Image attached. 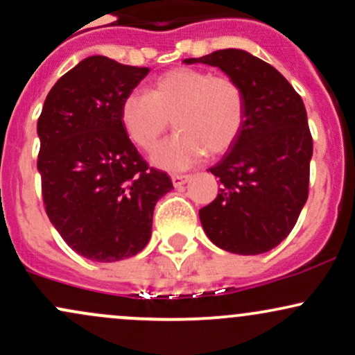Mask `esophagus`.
I'll use <instances>...</instances> for the list:
<instances>
[{
	"label": "esophagus",
	"mask_w": 355,
	"mask_h": 355,
	"mask_svg": "<svg viewBox=\"0 0 355 355\" xmlns=\"http://www.w3.org/2000/svg\"><path fill=\"white\" fill-rule=\"evenodd\" d=\"M190 178H191V175L175 173V175H172V183H173V187H182V185H185V183L189 182Z\"/></svg>",
	"instance_id": "obj_1"
}]
</instances>
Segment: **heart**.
<instances>
[{
  "instance_id": "b5f03b06",
  "label": "heart",
  "mask_w": 355,
  "mask_h": 355,
  "mask_svg": "<svg viewBox=\"0 0 355 355\" xmlns=\"http://www.w3.org/2000/svg\"><path fill=\"white\" fill-rule=\"evenodd\" d=\"M245 118L242 88L227 75L178 67L157 76L150 92L133 89L120 105V121L138 148L150 152L168 130H178L155 150L165 168H187L203 153L220 155L237 140Z\"/></svg>"
}]
</instances>
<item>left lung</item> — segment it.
I'll return each mask as SVG.
<instances>
[{"label": "left lung", "mask_w": 355, "mask_h": 355, "mask_svg": "<svg viewBox=\"0 0 355 355\" xmlns=\"http://www.w3.org/2000/svg\"><path fill=\"white\" fill-rule=\"evenodd\" d=\"M187 64L218 67L242 88L245 118L237 140L209 168L222 189L198 211L215 245L259 255L291 234L309 197L312 135L304 101L272 64L242 50H218Z\"/></svg>", "instance_id": "obj_1"}]
</instances>
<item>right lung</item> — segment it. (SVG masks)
<instances>
[{
	"mask_svg": "<svg viewBox=\"0 0 355 355\" xmlns=\"http://www.w3.org/2000/svg\"><path fill=\"white\" fill-rule=\"evenodd\" d=\"M148 71L89 56L56 81L38 118L44 210L68 247L95 262L144 250L155 203L173 189L120 121L121 100Z\"/></svg>",
	"mask_w": 355,
	"mask_h": 355,
	"instance_id": "add662e5",
	"label": "right lung"
}]
</instances>
